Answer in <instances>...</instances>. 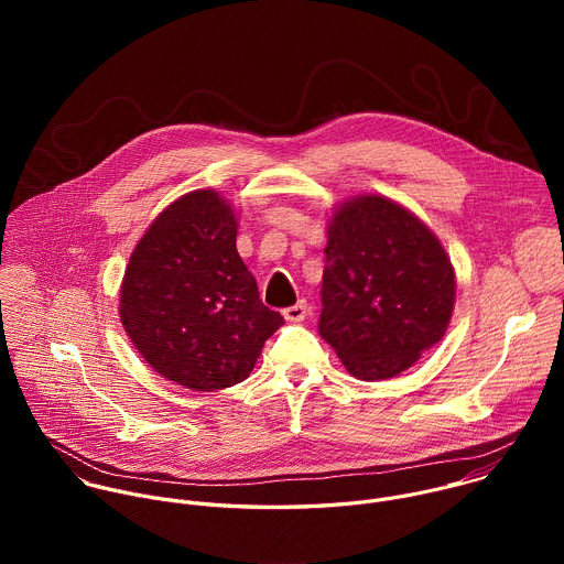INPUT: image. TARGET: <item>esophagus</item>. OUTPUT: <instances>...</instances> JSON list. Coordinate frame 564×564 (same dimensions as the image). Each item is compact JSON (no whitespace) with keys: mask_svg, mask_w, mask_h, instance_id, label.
I'll return each mask as SVG.
<instances>
[{"mask_svg":"<svg viewBox=\"0 0 564 564\" xmlns=\"http://www.w3.org/2000/svg\"><path fill=\"white\" fill-rule=\"evenodd\" d=\"M305 314H307V303L305 301H299V303L283 310L285 321H292V324H299V321L305 318Z\"/></svg>","mask_w":564,"mask_h":564,"instance_id":"34e87169","label":"esophagus"}]
</instances>
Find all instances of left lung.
Here are the masks:
<instances>
[{
  "mask_svg": "<svg viewBox=\"0 0 564 564\" xmlns=\"http://www.w3.org/2000/svg\"><path fill=\"white\" fill-rule=\"evenodd\" d=\"M318 335L364 381L411 368L446 333L455 272L437 236L383 196L346 200L330 218Z\"/></svg>",
  "mask_w": 564,
  "mask_h": 564,
  "instance_id": "1",
  "label": "left lung"
}]
</instances>
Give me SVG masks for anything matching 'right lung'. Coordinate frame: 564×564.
<instances>
[{"mask_svg":"<svg viewBox=\"0 0 564 564\" xmlns=\"http://www.w3.org/2000/svg\"><path fill=\"white\" fill-rule=\"evenodd\" d=\"M236 214L214 189H196L149 225L120 288V321L142 359L192 390L250 377L283 316L263 305L236 252Z\"/></svg>","mask_w":564,"mask_h":564,"instance_id":"1","label":"right lung"}]
</instances>
